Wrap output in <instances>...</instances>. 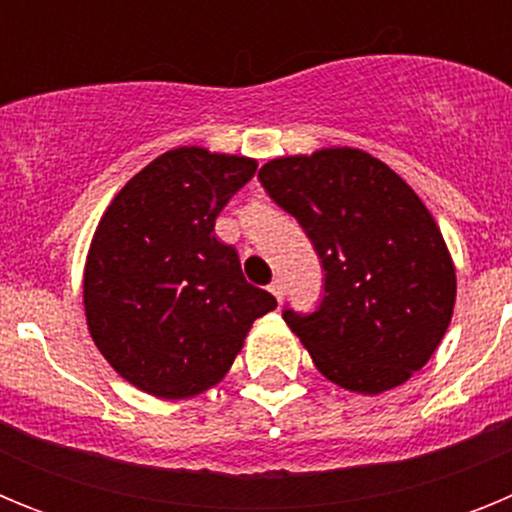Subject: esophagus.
Instances as JSON below:
<instances>
[{"mask_svg":"<svg viewBox=\"0 0 512 512\" xmlns=\"http://www.w3.org/2000/svg\"><path fill=\"white\" fill-rule=\"evenodd\" d=\"M269 292L277 297V302H282V297H284V282H282V279H274V282L269 284Z\"/></svg>","mask_w":512,"mask_h":512,"instance_id":"1","label":"esophagus"}]
</instances>
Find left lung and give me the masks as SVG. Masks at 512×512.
<instances>
[{"mask_svg":"<svg viewBox=\"0 0 512 512\" xmlns=\"http://www.w3.org/2000/svg\"><path fill=\"white\" fill-rule=\"evenodd\" d=\"M259 179L323 261L318 310H284L312 364L359 395L408 382L443 341L456 302L454 259L423 200L384 161L348 146L271 158Z\"/></svg>","mask_w":512,"mask_h":512,"instance_id":"obj_1","label":"left lung"}]
</instances>
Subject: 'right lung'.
<instances>
[{
    "mask_svg": "<svg viewBox=\"0 0 512 512\" xmlns=\"http://www.w3.org/2000/svg\"><path fill=\"white\" fill-rule=\"evenodd\" d=\"M256 171L235 153L182 146L153 158L104 210L84 264V312L125 382L184 400L223 382L253 320L277 307L246 282L215 217Z\"/></svg>",
    "mask_w": 512,
    "mask_h": 512,
    "instance_id": "add662e5",
    "label": "right lung"
}]
</instances>
